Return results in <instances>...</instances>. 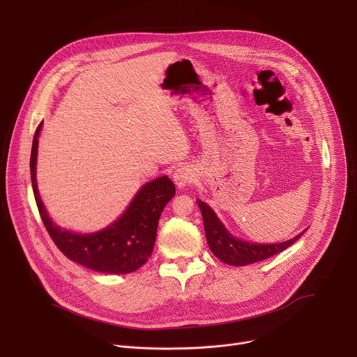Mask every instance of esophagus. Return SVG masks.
Returning a JSON list of instances; mask_svg holds the SVG:
<instances>
[{
    "label": "esophagus",
    "instance_id": "esophagus-1",
    "mask_svg": "<svg viewBox=\"0 0 357 357\" xmlns=\"http://www.w3.org/2000/svg\"><path fill=\"white\" fill-rule=\"evenodd\" d=\"M174 181L179 188H183L186 185H190L195 181V174L193 169L189 165H179L174 171Z\"/></svg>",
    "mask_w": 357,
    "mask_h": 357
}]
</instances>
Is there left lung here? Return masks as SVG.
<instances>
[{"instance_id": "left-lung-1", "label": "left lung", "mask_w": 357, "mask_h": 357, "mask_svg": "<svg viewBox=\"0 0 357 357\" xmlns=\"http://www.w3.org/2000/svg\"><path fill=\"white\" fill-rule=\"evenodd\" d=\"M199 209L202 212L203 225H205V233L206 240L209 244V248L215 256L229 266H248L252 263H259L266 259H270L275 254L284 251L291 244H294L301 236L284 241V243H275V244H257V243H248L238 238H234L219 222L215 212L200 200H197Z\"/></svg>"}]
</instances>
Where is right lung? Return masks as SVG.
<instances>
[{
    "instance_id": "add662e5",
    "label": "right lung",
    "mask_w": 357,
    "mask_h": 357,
    "mask_svg": "<svg viewBox=\"0 0 357 357\" xmlns=\"http://www.w3.org/2000/svg\"><path fill=\"white\" fill-rule=\"evenodd\" d=\"M40 124L35 131L31 151V181L40 219L56 247L65 256L90 270L106 274H128L146 263L154 250L160 216L175 195L168 176L145 183L123 216L105 230L76 234L63 230L49 219L36 186V154Z\"/></svg>"
}]
</instances>
